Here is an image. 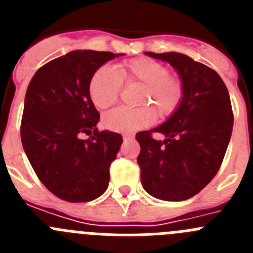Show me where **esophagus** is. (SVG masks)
I'll use <instances>...</instances> for the list:
<instances>
[{
    "label": "esophagus",
    "instance_id": "esophagus-1",
    "mask_svg": "<svg viewBox=\"0 0 253 253\" xmlns=\"http://www.w3.org/2000/svg\"><path fill=\"white\" fill-rule=\"evenodd\" d=\"M133 139H134V135H131V134H124L125 142H128V140H133Z\"/></svg>",
    "mask_w": 253,
    "mask_h": 253
}]
</instances>
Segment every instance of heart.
<instances>
[{"label":"heart","mask_w":253,"mask_h":253,"mask_svg":"<svg viewBox=\"0 0 253 253\" xmlns=\"http://www.w3.org/2000/svg\"><path fill=\"white\" fill-rule=\"evenodd\" d=\"M122 81L143 84L140 105H151L160 116L176 110L182 99V84L178 78L169 75L163 64L148 58L131 59L120 64L118 73L111 67L102 66L92 75L88 84V95L97 109H107L119 97ZM154 111L149 106L129 109L116 107L104 115L102 123L107 129L122 133H133L151 125Z\"/></svg>","instance_id":"obj_1"}]
</instances>
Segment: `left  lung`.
Segmentation results:
<instances>
[{
    "label": "left lung",
    "mask_w": 253,
    "mask_h": 253,
    "mask_svg": "<svg viewBox=\"0 0 253 253\" xmlns=\"http://www.w3.org/2000/svg\"><path fill=\"white\" fill-rule=\"evenodd\" d=\"M171 64L182 84V99L169 119L137 133L143 189L165 202H182L200 193L222 165L233 129V113L220 76L176 51L144 53ZM161 132L163 141L151 138Z\"/></svg>",
    "instance_id": "obj_1"
}]
</instances>
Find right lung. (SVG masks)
<instances>
[{
	"label": "right lung",
	"instance_id": "right-lung-1",
	"mask_svg": "<svg viewBox=\"0 0 253 253\" xmlns=\"http://www.w3.org/2000/svg\"><path fill=\"white\" fill-rule=\"evenodd\" d=\"M110 51L72 50L50 60L31 78L21 120V142L44 186L62 200H95L109 186V169L123 143L120 134L99 131V111L88 95L93 73ZM90 135L84 140L82 135Z\"/></svg>",
	"mask_w": 253,
	"mask_h": 253
}]
</instances>
